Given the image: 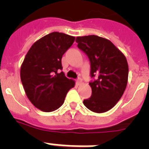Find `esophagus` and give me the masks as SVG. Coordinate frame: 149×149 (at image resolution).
I'll return each mask as SVG.
<instances>
[{
	"label": "esophagus",
	"mask_w": 149,
	"mask_h": 149,
	"mask_svg": "<svg viewBox=\"0 0 149 149\" xmlns=\"http://www.w3.org/2000/svg\"><path fill=\"white\" fill-rule=\"evenodd\" d=\"M77 85H81V84H82V79H81V77H78V78L77 79Z\"/></svg>",
	"instance_id": "esophagus-1"
}]
</instances>
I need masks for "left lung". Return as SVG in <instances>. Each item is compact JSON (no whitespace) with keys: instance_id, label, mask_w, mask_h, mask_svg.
<instances>
[{"instance_id":"obj_1","label":"left lung","mask_w":149,"mask_h":149,"mask_svg":"<svg viewBox=\"0 0 149 149\" xmlns=\"http://www.w3.org/2000/svg\"><path fill=\"white\" fill-rule=\"evenodd\" d=\"M76 42L87 55L93 78L89 82L92 95L84 100V104L98 113L108 111L119 101L127 86L128 65L125 56L110 40L98 36H78Z\"/></svg>"}]
</instances>
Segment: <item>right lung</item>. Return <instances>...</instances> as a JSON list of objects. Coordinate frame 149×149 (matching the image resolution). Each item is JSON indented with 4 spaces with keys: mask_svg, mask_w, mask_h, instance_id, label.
<instances>
[{
    "mask_svg": "<svg viewBox=\"0 0 149 149\" xmlns=\"http://www.w3.org/2000/svg\"><path fill=\"white\" fill-rule=\"evenodd\" d=\"M75 37L53 32L36 41L21 67V80L27 98L38 109L52 112L60 108L65 95L74 86L63 72L62 56Z\"/></svg>",
    "mask_w": 149,
    "mask_h": 149,
    "instance_id": "obj_1",
    "label": "right lung"
}]
</instances>
